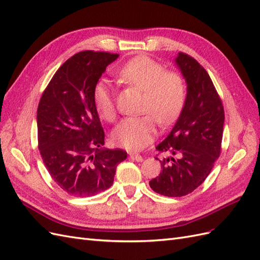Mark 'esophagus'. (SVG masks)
<instances>
[{
	"mask_svg": "<svg viewBox=\"0 0 260 260\" xmlns=\"http://www.w3.org/2000/svg\"><path fill=\"white\" fill-rule=\"evenodd\" d=\"M129 157H131L132 159H134V160H136V161H143V159H144L141 155L136 154V152H131Z\"/></svg>",
	"mask_w": 260,
	"mask_h": 260,
	"instance_id": "34e87169",
	"label": "esophagus"
}]
</instances>
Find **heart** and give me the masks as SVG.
I'll use <instances>...</instances> for the list:
<instances>
[{"mask_svg":"<svg viewBox=\"0 0 260 260\" xmlns=\"http://www.w3.org/2000/svg\"><path fill=\"white\" fill-rule=\"evenodd\" d=\"M122 82L144 91L142 116L125 118L113 133V142L126 149H141L154 139L159 124L168 125L180 114L187 96L183 78L148 56H137L125 62L116 72ZM93 103L108 122L116 118V103L109 83L99 80L93 88Z\"/></svg>","mask_w":260,"mask_h":260,"instance_id":"heart-1","label":"heart"}]
</instances>
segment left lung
Returning a JSON list of instances; mask_svg holds the SVG:
<instances>
[{"label":"left lung","instance_id":"8db88e82","mask_svg":"<svg viewBox=\"0 0 260 260\" xmlns=\"http://www.w3.org/2000/svg\"><path fill=\"white\" fill-rule=\"evenodd\" d=\"M176 62L188 84L180 116L170 134L157 145L165 158L161 172L149 181L150 188L165 197H183L193 192L210 175L222 151L224 108L209 73L193 57L179 52Z\"/></svg>","mask_w":260,"mask_h":260}]
</instances>
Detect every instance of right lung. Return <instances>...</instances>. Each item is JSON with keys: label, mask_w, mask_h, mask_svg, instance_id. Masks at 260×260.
Returning a JSON list of instances; mask_svg holds the SVG:
<instances>
[{"label": "right lung", "mask_w": 260, "mask_h": 260, "mask_svg": "<svg viewBox=\"0 0 260 260\" xmlns=\"http://www.w3.org/2000/svg\"><path fill=\"white\" fill-rule=\"evenodd\" d=\"M118 57L84 50L59 68L44 90L37 109L38 149L45 167L68 194L85 198L109 189L122 149H104V131L93 103V88Z\"/></svg>", "instance_id": "right-lung-1"}]
</instances>
